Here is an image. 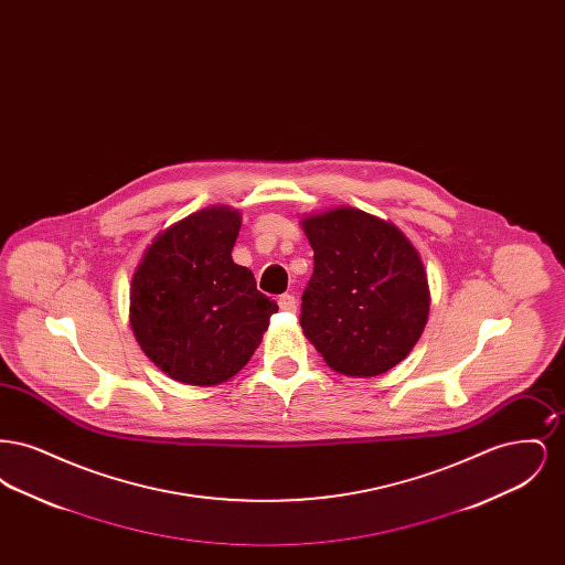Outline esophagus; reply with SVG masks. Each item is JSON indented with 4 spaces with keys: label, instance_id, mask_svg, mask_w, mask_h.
I'll use <instances>...</instances> for the list:
<instances>
[{
    "label": "esophagus",
    "instance_id": "obj_1",
    "mask_svg": "<svg viewBox=\"0 0 565 565\" xmlns=\"http://www.w3.org/2000/svg\"><path fill=\"white\" fill-rule=\"evenodd\" d=\"M279 307L281 311H296V298L292 295L279 296Z\"/></svg>",
    "mask_w": 565,
    "mask_h": 565
}]
</instances>
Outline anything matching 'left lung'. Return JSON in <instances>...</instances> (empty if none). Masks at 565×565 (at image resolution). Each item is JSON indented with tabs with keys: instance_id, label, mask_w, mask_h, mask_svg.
I'll use <instances>...</instances> for the list:
<instances>
[{
	"instance_id": "8db88e82",
	"label": "left lung",
	"mask_w": 565,
	"mask_h": 565,
	"mask_svg": "<svg viewBox=\"0 0 565 565\" xmlns=\"http://www.w3.org/2000/svg\"><path fill=\"white\" fill-rule=\"evenodd\" d=\"M313 275L300 326L323 362L345 376H379L401 364L430 313L422 256L403 231L355 207L302 215Z\"/></svg>"
}]
</instances>
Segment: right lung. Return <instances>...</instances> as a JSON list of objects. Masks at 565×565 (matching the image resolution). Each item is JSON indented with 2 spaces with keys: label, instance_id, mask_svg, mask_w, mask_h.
<instances>
[{
  "label": "right lung",
  "instance_id": "add662e5",
  "mask_svg": "<svg viewBox=\"0 0 565 565\" xmlns=\"http://www.w3.org/2000/svg\"><path fill=\"white\" fill-rule=\"evenodd\" d=\"M242 214L212 205L178 220L146 247L131 279L129 322L164 375L212 387L258 350L277 302L233 263Z\"/></svg>",
  "mask_w": 565,
  "mask_h": 565
}]
</instances>
